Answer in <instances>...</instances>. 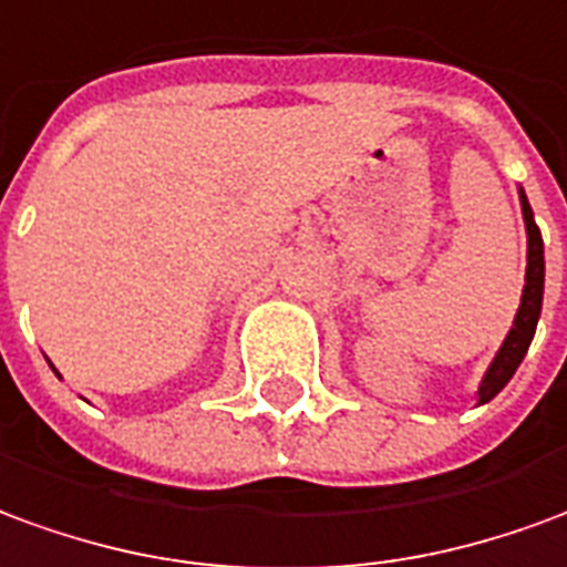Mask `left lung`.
Wrapping results in <instances>:
<instances>
[{
	"mask_svg": "<svg viewBox=\"0 0 567 567\" xmlns=\"http://www.w3.org/2000/svg\"><path fill=\"white\" fill-rule=\"evenodd\" d=\"M522 213H525V228H528V268H525V290H522L519 315L513 320L504 348L497 351L495 363L488 367L480 388V403H488L497 391L513 379V372L519 369L522 357L528 351L537 329V317H540V302H544V240H540V228L534 226V213L528 200L522 195Z\"/></svg>",
	"mask_w": 567,
	"mask_h": 567,
	"instance_id": "8db88e82",
	"label": "left lung"
}]
</instances>
